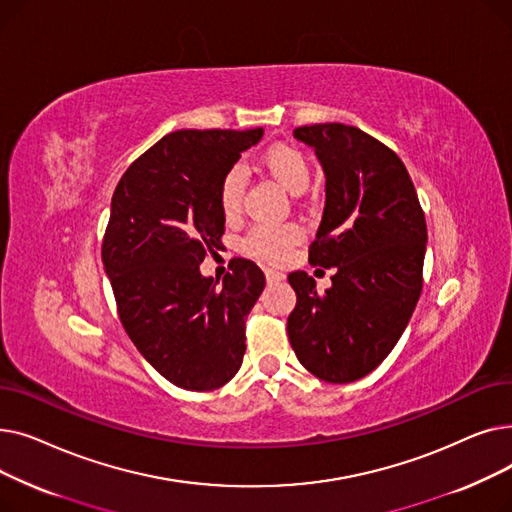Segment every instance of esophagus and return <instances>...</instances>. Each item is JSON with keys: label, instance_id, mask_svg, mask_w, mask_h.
<instances>
[{"label": "esophagus", "instance_id": "34e87169", "mask_svg": "<svg viewBox=\"0 0 512 512\" xmlns=\"http://www.w3.org/2000/svg\"><path fill=\"white\" fill-rule=\"evenodd\" d=\"M265 278H267V284H278V282H282L286 276H284L282 272H278V270H270V267H267V270H265Z\"/></svg>", "mask_w": 512, "mask_h": 512}]
</instances>
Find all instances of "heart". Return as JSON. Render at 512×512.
Masks as SVG:
<instances>
[{
    "label": "heart",
    "instance_id": "1",
    "mask_svg": "<svg viewBox=\"0 0 512 512\" xmlns=\"http://www.w3.org/2000/svg\"><path fill=\"white\" fill-rule=\"evenodd\" d=\"M261 164L270 172L286 191L292 195L303 193L311 180V168L309 161L292 145H274L267 149L261 157ZM247 186V174L240 166L232 168L220 186V205L226 215H234L240 209L242 195H245ZM301 230L294 224L286 226H274V224H259L255 226L247 238L245 249L265 261H278L286 255V251L299 240Z\"/></svg>",
    "mask_w": 512,
    "mask_h": 512
}]
</instances>
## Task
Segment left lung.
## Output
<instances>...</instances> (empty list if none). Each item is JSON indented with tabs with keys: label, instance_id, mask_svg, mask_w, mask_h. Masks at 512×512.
I'll return each instance as SVG.
<instances>
[{
	"label": "left lung",
	"instance_id": "left-lung-1",
	"mask_svg": "<svg viewBox=\"0 0 512 512\" xmlns=\"http://www.w3.org/2000/svg\"><path fill=\"white\" fill-rule=\"evenodd\" d=\"M326 174L324 215L309 261L336 267L321 294L307 272L288 276L297 307L288 340L315 378L348 384L378 367L405 332L421 294L427 226L400 157L340 122L301 126Z\"/></svg>",
	"mask_w": 512,
	"mask_h": 512
}]
</instances>
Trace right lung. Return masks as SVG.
Segmentation results:
<instances>
[{
    "label": "right lung",
    "mask_w": 512,
    "mask_h": 512,
    "mask_svg": "<svg viewBox=\"0 0 512 512\" xmlns=\"http://www.w3.org/2000/svg\"><path fill=\"white\" fill-rule=\"evenodd\" d=\"M253 130H176L120 178L103 238V267L120 321L139 353L178 388L230 382L245 355V317L265 288L249 259L220 282L199 265L224 234L220 186Z\"/></svg>",
    "instance_id": "obj_1"
}]
</instances>
